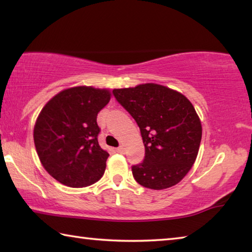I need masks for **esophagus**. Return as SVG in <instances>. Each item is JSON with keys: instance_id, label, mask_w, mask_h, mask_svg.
Returning <instances> with one entry per match:
<instances>
[{"instance_id": "obj_1", "label": "esophagus", "mask_w": 252, "mask_h": 252, "mask_svg": "<svg viewBox=\"0 0 252 252\" xmlns=\"http://www.w3.org/2000/svg\"><path fill=\"white\" fill-rule=\"evenodd\" d=\"M117 152H119V153H125V148H123V147L117 148Z\"/></svg>"}]
</instances>
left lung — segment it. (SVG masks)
<instances>
[{"instance_id":"obj_1","label":"left lung","mask_w":252,"mask_h":252,"mask_svg":"<svg viewBox=\"0 0 252 252\" xmlns=\"http://www.w3.org/2000/svg\"><path fill=\"white\" fill-rule=\"evenodd\" d=\"M114 97L140 127L146 155L132 165L135 181L162 190L180 182L197 159L201 122L191 102L167 87L155 83L114 89Z\"/></svg>"}]
</instances>
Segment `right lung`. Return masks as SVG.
I'll return each instance as SVG.
<instances>
[{"label": "right lung", "mask_w": 252, "mask_h": 252, "mask_svg": "<svg viewBox=\"0 0 252 252\" xmlns=\"http://www.w3.org/2000/svg\"><path fill=\"white\" fill-rule=\"evenodd\" d=\"M110 99L105 89L75 87L58 93L40 112L33 133L37 156L62 185L83 188L103 176L109 153L97 142L96 117Z\"/></svg>", "instance_id": "add662e5"}]
</instances>
